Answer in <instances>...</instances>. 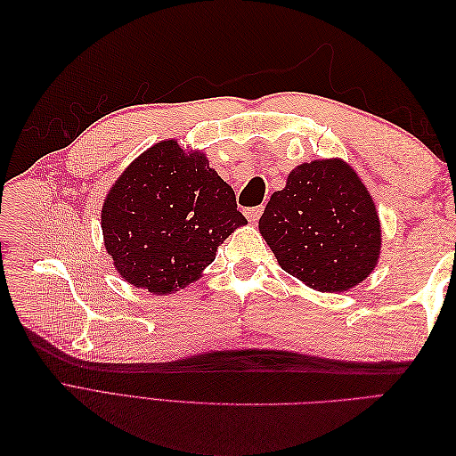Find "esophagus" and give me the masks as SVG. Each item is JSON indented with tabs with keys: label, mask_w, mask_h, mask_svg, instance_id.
<instances>
[{
	"label": "esophagus",
	"mask_w": 456,
	"mask_h": 456,
	"mask_svg": "<svg viewBox=\"0 0 456 456\" xmlns=\"http://www.w3.org/2000/svg\"><path fill=\"white\" fill-rule=\"evenodd\" d=\"M262 215V207H253V209H245V216L249 218V223H256Z\"/></svg>",
	"instance_id": "obj_1"
}]
</instances>
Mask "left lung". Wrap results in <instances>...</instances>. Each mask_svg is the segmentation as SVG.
I'll use <instances>...</instances> for the list:
<instances>
[{"instance_id": "left-lung-1", "label": "left lung", "mask_w": 456, "mask_h": 456, "mask_svg": "<svg viewBox=\"0 0 456 456\" xmlns=\"http://www.w3.org/2000/svg\"><path fill=\"white\" fill-rule=\"evenodd\" d=\"M258 230L280 266L315 291H348L379 265V211L340 158L297 165L272 194Z\"/></svg>"}]
</instances>
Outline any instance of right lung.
Here are the masks:
<instances>
[{
    "mask_svg": "<svg viewBox=\"0 0 456 456\" xmlns=\"http://www.w3.org/2000/svg\"><path fill=\"white\" fill-rule=\"evenodd\" d=\"M247 218L200 150L159 141L131 161L101 211L106 253L127 283L171 295L201 278Z\"/></svg>",
    "mask_w": 456,
    "mask_h": 456,
    "instance_id": "obj_1",
    "label": "right lung"
}]
</instances>
